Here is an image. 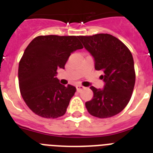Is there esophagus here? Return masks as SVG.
I'll list each match as a JSON object with an SVG mask.
<instances>
[{
    "instance_id": "esophagus-1",
    "label": "esophagus",
    "mask_w": 153,
    "mask_h": 153,
    "mask_svg": "<svg viewBox=\"0 0 153 153\" xmlns=\"http://www.w3.org/2000/svg\"><path fill=\"white\" fill-rule=\"evenodd\" d=\"M85 89V87L82 86H81V85H77L76 86V90L77 91H79V92H80L81 91H82V90H84Z\"/></svg>"
}]
</instances>
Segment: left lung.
Here are the masks:
<instances>
[{"instance_id": "1", "label": "left lung", "mask_w": 153, "mask_h": 153, "mask_svg": "<svg viewBox=\"0 0 153 153\" xmlns=\"http://www.w3.org/2000/svg\"><path fill=\"white\" fill-rule=\"evenodd\" d=\"M84 48L94 59V68L102 71L103 89L91 86L94 97L86 102L88 112L96 117H110L127 105L135 85L133 55L125 44L109 34L79 36Z\"/></svg>"}]
</instances>
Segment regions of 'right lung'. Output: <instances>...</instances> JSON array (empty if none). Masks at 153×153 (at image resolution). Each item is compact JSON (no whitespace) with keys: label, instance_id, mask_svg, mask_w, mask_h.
I'll return each instance as SVG.
<instances>
[{"label":"right lung","instance_id":"obj_1","mask_svg":"<svg viewBox=\"0 0 153 153\" xmlns=\"http://www.w3.org/2000/svg\"><path fill=\"white\" fill-rule=\"evenodd\" d=\"M79 36H39L26 48L19 63V86L29 109L44 118L64 115L76 88L56 78L73 51L83 48Z\"/></svg>","mask_w":153,"mask_h":153}]
</instances>
